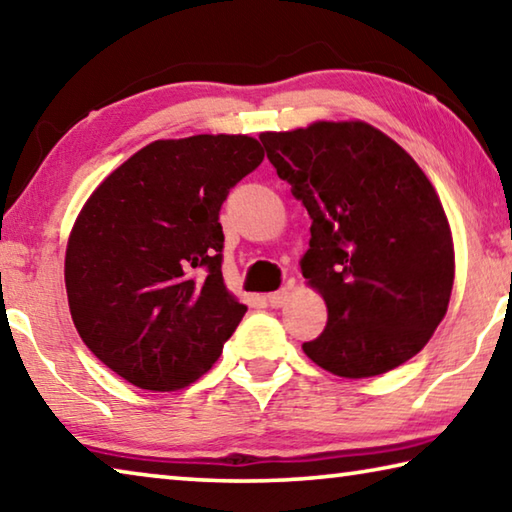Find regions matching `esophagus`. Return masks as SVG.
<instances>
[{
  "mask_svg": "<svg viewBox=\"0 0 512 512\" xmlns=\"http://www.w3.org/2000/svg\"><path fill=\"white\" fill-rule=\"evenodd\" d=\"M287 298H289V291H287V289L273 291V293H268V296H266L268 305H271L273 309H280V307L284 305V302H287Z\"/></svg>",
  "mask_w": 512,
  "mask_h": 512,
  "instance_id": "obj_1",
  "label": "esophagus"
}]
</instances>
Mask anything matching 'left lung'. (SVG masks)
<instances>
[{"mask_svg":"<svg viewBox=\"0 0 512 512\" xmlns=\"http://www.w3.org/2000/svg\"><path fill=\"white\" fill-rule=\"evenodd\" d=\"M311 219L302 275L327 305L307 357L339 377L388 372L443 320L452 232L436 189L400 144L363 121H316L259 135Z\"/></svg>","mask_w":512,"mask_h":512,"instance_id":"obj_1","label":"left lung"}]
</instances>
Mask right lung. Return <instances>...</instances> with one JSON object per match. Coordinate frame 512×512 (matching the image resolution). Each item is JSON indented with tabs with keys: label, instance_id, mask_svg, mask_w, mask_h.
<instances>
[{
	"label": "right lung",
	"instance_id": "1",
	"mask_svg": "<svg viewBox=\"0 0 512 512\" xmlns=\"http://www.w3.org/2000/svg\"><path fill=\"white\" fill-rule=\"evenodd\" d=\"M262 160L248 135L158 140L81 210L65 255L69 311L94 357L133 386L192 384L244 318L223 284L219 212Z\"/></svg>",
	"mask_w": 512,
	"mask_h": 512
}]
</instances>
